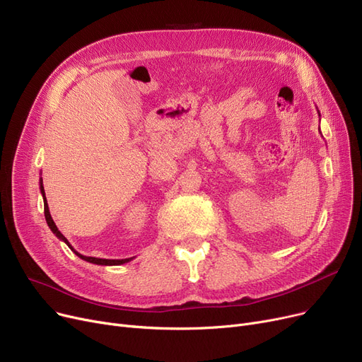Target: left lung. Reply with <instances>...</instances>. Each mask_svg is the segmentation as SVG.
I'll use <instances>...</instances> for the list:
<instances>
[{"instance_id":"left-lung-1","label":"left lung","mask_w":362,"mask_h":362,"mask_svg":"<svg viewBox=\"0 0 362 362\" xmlns=\"http://www.w3.org/2000/svg\"><path fill=\"white\" fill-rule=\"evenodd\" d=\"M318 115H320V112H318Z\"/></svg>"}]
</instances>
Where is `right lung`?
<instances>
[{
    "label": "right lung",
    "instance_id": "right-lung-1",
    "mask_svg": "<svg viewBox=\"0 0 362 362\" xmlns=\"http://www.w3.org/2000/svg\"><path fill=\"white\" fill-rule=\"evenodd\" d=\"M40 190H41V194H42V199H44V214H45V221H47V223H48L49 230L53 231V233L56 234V237H57V238H60L62 242H64V243L69 246V249H71L76 256H79L81 259L87 261V262H90V264H95V265H122V264H127V262H129V261H132V259H134V257H127V259H100V257L83 256V255H81L79 252H76V250L72 247V245L67 242V238H66V237L59 231V228H57V226L54 223L53 218H51V215H49L48 203H47V199H45V192H44V185H42V178L40 180Z\"/></svg>",
    "mask_w": 362,
    "mask_h": 362
}]
</instances>
